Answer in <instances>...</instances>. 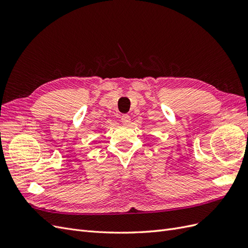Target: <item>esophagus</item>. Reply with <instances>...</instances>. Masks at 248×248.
I'll return each instance as SVG.
<instances>
[{"label":"esophagus","mask_w":248,"mask_h":248,"mask_svg":"<svg viewBox=\"0 0 248 248\" xmlns=\"http://www.w3.org/2000/svg\"><path fill=\"white\" fill-rule=\"evenodd\" d=\"M121 121H122L123 124H128V123L130 122V117H129V115H127V114L122 115V116H121Z\"/></svg>","instance_id":"34e87169"}]
</instances>
